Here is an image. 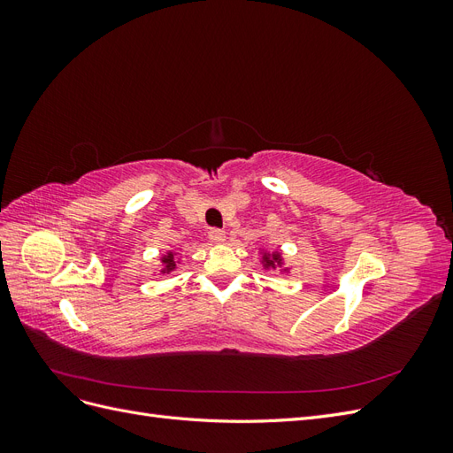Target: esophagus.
<instances>
[{
	"label": "esophagus",
	"mask_w": 453,
	"mask_h": 453,
	"mask_svg": "<svg viewBox=\"0 0 453 453\" xmlns=\"http://www.w3.org/2000/svg\"><path fill=\"white\" fill-rule=\"evenodd\" d=\"M210 240H211L213 243H225V240H226V234H225V230H219V228H211V230H210Z\"/></svg>",
	"instance_id": "1"
}]
</instances>
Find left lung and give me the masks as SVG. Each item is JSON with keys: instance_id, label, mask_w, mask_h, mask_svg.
Instances as JSON below:
<instances>
[{"instance_id": "obj_1", "label": "left lung", "mask_w": 453, "mask_h": 453, "mask_svg": "<svg viewBox=\"0 0 453 453\" xmlns=\"http://www.w3.org/2000/svg\"><path fill=\"white\" fill-rule=\"evenodd\" d=\"M260 263H263V266H265V270H276V268H280L281 272H289V268H285L283 266V257H281V253L280 251H263V260H260Z\"/></svg>"}]
</instances>
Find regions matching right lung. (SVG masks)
I'll return each instance as SVG.
<instances>
[{"label": "right lung", "instance_id": "obj_1", "mask_svg": "<svg viewBox=\"0 0 453 453\" xmlns=\"http://www.w3.org/2000/svg\"><path fill=\"white\" fill-rule=\"evenodd\" d=\"M160 263H162V268H160L162 273H172L177 268V263H180V260H177L175 251H166L160 257Z\"/></svg>", "mask_w": 453, "mask_h": 453}]
</instances>
